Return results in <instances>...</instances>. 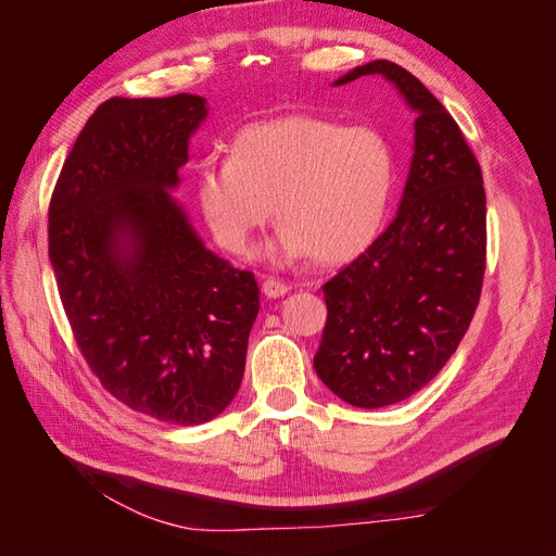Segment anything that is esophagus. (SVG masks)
<instances>
[{"instance_id":"obj_1","label":"esophagus","mask_w":556,"mask_h":556,"mask_svg":"<svg viewBox=\"0 0 556 556\" xmlns=\"http://www.w3.org/2000/svg\"><path fill=\"white\" fill-rule=\"evenodd\" d=\"M262 292H264L268 299L285 296V294L290 292V282H285V280L274 278V276H268V278L262 282Z\"/></svg>"}]
</instances>
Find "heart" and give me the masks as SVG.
Returning <instances> with one entry per match:
<instances>
[{
  "instance_id": "heart-1",
  "label": "heart",
  "mask_w": 556,
  "mask_h": 556,
  "mask_svg": "<svg viewBox=\"0 0 556 556\" xmlns=\"http://www.w3.org/2000/svg\"><path fill=\"white\" fill-rule=\"evenodd\" d=\"M392 192L394 153L376 127L308 113L241 127L229 157L201 160L194 185L201 217L231 255H243L274 208L278 255L319 264L348 262L371 245Z\"/></svg>"
}]
</instances>
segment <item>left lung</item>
<instances>
[{"mask_svg":"<svg viewBox=\"0 0 556 556\" xmlns=\"http://www.w3.org/2000/svg\"><path fill=\"white\" fill-rule=\"evenodd\" d=\"M371 74L394 83L417 121L392 225L323 285L327 325L313 366L357 408L392 406L439 376L476 315L486 264L482 172L459 125L394 62H368L333 86Z\"/></svg>","mask_w":556,"mask_h":556,"instance_id":"left-lung-1","label":"left lung"}]
</instances>
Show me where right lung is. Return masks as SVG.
<instances>
[{
    "mask_svg": "<svg viewBox=\"0 0 556 556\" xmlns=\"http://www.w3.org/2000/svg\"><path fill=\"white\" fill-rule=\"evenodd\" d=\"M206 99L111 97L78 134L48 206V257L104 390L180 427L237 396L260 311L252 271L213 255L166 192Z\"/></svg>",
    "mask_w": 556,
    "mask_h": 556,
    "instance_id": "obj_1",
    "label": "right lung"
}]
</instances>
